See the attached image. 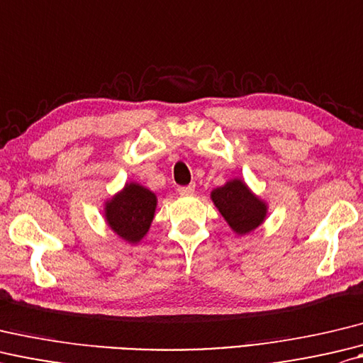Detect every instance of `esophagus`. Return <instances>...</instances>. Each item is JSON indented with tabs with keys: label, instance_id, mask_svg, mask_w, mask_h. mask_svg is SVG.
I'll return each instance as SVG.
<instances>
[{
	"label": "esophagus",
	"instance_id": "34e87169",
	"mask_svg": "<svg viewBox=\"0 0 363 363\" xmlns=\"http://www.w3.org/2000/svg\"><path fill=\"white\" fill-rule=\"evenodd\" d=\"M177 191H179V194H182V196H191V194H194L196 184L191 183V184H188V186H180Z\"/></svg>",
	"mask_w": 363,
	"mask_h": 363
}]
</instances>
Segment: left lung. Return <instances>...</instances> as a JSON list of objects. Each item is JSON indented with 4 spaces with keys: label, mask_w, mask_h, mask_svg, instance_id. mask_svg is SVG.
Instances as JSON below:
<instances>
[{
    "label": "left lung",
    "mask_w": 363,
    "mask_h": 363,
    "mask_svg": "<svg viewBox=\"0 0 363 363\" xmlns=\"http://www.w3.org/2000/svg\"><path fill=\"white\" fill-rule=\"evenodd\" d=\"M214 206L223 214L233 233L244 236L260 227L268 218V202L257 196L240 177L227 180L210 194Z\"/></svg>",
    "instance_id": "1"
}]
</instances>
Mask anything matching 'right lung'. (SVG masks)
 Listing matches in <instances>:
<instances>
[{
    "label": "right lung",
    "instance_id": "obj_1",
    "mask_svg": "<svg viewBox=\"0 0 363 363\" xmlns=\"http://www.w3.org/2000/svg\"><path fill=\"white\" fill-rule=\"evenodd\" d=\"M158 197L138 182H127L103 203V216L114 235L128 244H138L149 233Z\"/></svg>",
    "mask_w": 363,
    "mask_h": 363
}]
</instances>
